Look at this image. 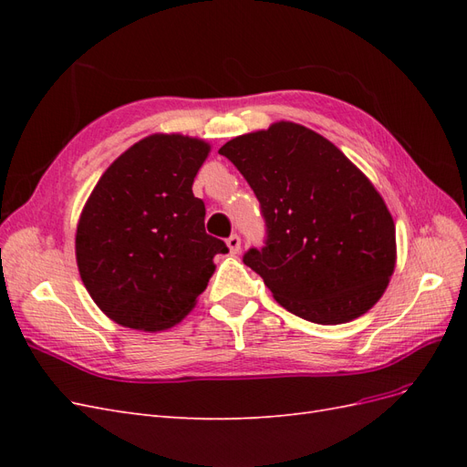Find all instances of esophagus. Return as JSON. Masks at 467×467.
<instances>
[{"label": "esophagus", "mask_w": 467, "mask_h": 467, "mask_svg": "<svg viewBox=\"0 0 467 467\" xmlns=\"http://www.w3.org/2000/svg\"><path fill=\"white\" fill-rule=\"evenodd\" d=\"M225 244H228L232 255H235V253H239V249H242V237H239L237 234H234V235L228 237V242H225Z\"/></svg>", "instance_id": "obj_1"}]
</instances>
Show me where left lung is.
Instances as JSON below:
<instances>
[{
	"instance_id": "obj_1",
	"label": "left lung",
	"mask_w": 467,
	"mask_h": 467,
	"mask_svg": "<svg viewBox=\"0 0 467 467\" xmlns=\"http://www.w3.org/2000/svg\"><path fill=\"white\" fill-rule=\"evenodd\" d=\"M261 204L263 247L251 266L290 314L321 325L360 317L395 266V225L372 182L329 140L294 122L218 150Z\"/></svg>"
}]
</instances>
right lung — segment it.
<instances>
[{
	"label": "right lung",
	"mask_w": 467,
	"mask_h": 467,
	"mask_svg": "<svg viewBox=\"0 0 467 467\" xmlns=\"http://www.w3.org/2000/svg\"><path fill=\"white\" fill-rule=\"evenodd\" d=\"M210 146L181 134L140 140L99 179L81 212L76 257L95 304L124 327L160 331L185 317L228 253L204 230L192 182Z\"/></svg>",
	"instance_id": "right-lung-1"
}]
</instances>
